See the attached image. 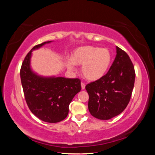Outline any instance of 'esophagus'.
Masks as SVG:
<instances>
[{"mask_svg": "<svg viewBox=\"0 0 155 155\" xmlns=\"http://www.w3.org/2000/svg\"><path fill=\"white\" fill-rule=\"evenodd\" d=\"M85 85L83 83H81V89H82V90H85Z\"/></svg>", "mask_w": 155, "mask_h": 155, "instance_id": "obj_1", "label": "esophagus"}]
</instances>
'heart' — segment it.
Returning a JSON list of instances; mask_svg holds the SVG:
<instances>
[{
	"instance_id": "b5f03b06",
	"label": "heart",
	"mask_w": 155,
	"mask_h": 155,
	"mask_svg": "<svg viewBox=\"0 0 155 155\" xmlns=\"http://www.w3.org/2000/svg\"><path fill=\"white\" fill-rule=\"evenodd\" d=\"M111 64V54L108 49L97 46H83L74 49L70 59L66 61L68 70L74 71V65H82L81 74L90 81L103 78Z\"/></svg>"
}]
</instances>
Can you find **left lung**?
<instances>
[{"label": "left lung", "mask_w": 155, "mask_h": 155, "mask_svg": "<svg viewBox=\"0 0 155 155\" xmlns=\"http://www.w3.org/2000/svg\"><path fill=\"white\" fill-rule=\"evenodd\" d=\"M135 78L134 66L130 57L116 46V56L108 72L85 87L91 115L107 120L121 114L130 101Z\"/></svg>", "instance_id": "1"}]
</instances>
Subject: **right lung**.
I'll list each match as a JSON object with an SVG mask.
<instances>
[{
  "label": "right lung",
  "mask_w": 155,
  "mask_h": 155,
  "mask_svg": "<svg viewBox=\"0 0 155 155\" xmlns=\"http://www.w3.org/2000/svg\"><path fill=\"white\" fill-rule=\"evenodd\" d=\"M46 41L35 46L25 57L20 69V78L28 108L39 119L48 123L64 120L69 112V104L81 90L78 78L44 77L32 70V52L39 49Z\"/></svg>",
  "instance_id": "add662e5"
}]
</instances>
